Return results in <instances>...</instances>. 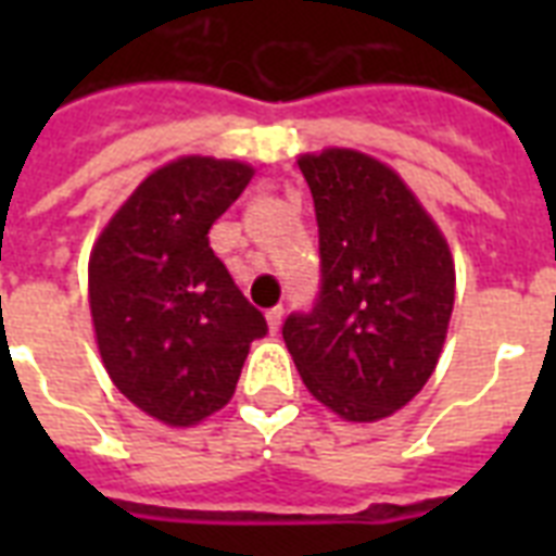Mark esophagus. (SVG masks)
<instances>
[{
    "instance_id": "esophagus-1",
    "label": "esophagus",
    "mask_w": 556,
    "mask_h": 556,
    "mask_svg": "<svg viewBox=\"0 0 556 556\" xmlns=\"http://www.w3.org/2000/svg\"><path fill=\"white\" fill-rule=\"evenodd\" d=\"M282 317H286V312H282V305H277V308H270V312L265 314V320H268V331H270V334H277L279 326H282Z\"/></svg>"
}]
</instances>
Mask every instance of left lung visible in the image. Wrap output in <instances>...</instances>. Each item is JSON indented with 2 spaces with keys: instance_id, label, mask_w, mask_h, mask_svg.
<instances>
[{
  "instance_id": "obj_1",
  "label": "left lung",
  "mask_w": 556,
  "mask_h": 556,
  "mask_svg": "<svg viewBox=\"0 0 556 556\" xmlns=\"http://www.w3.org/2000/svg\"><path fill=\"white\" fill-rule=\"evenodd\" d=\"M320 227V300L282 340L300 378L343 421L404 409L439 364L456 300L450 244L406 181L366 152L296 159Z\"/></svg>"
}]
</instances>
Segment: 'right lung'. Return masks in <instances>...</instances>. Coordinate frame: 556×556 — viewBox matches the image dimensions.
I'll return each mask as SVG.
<instances>
[{"instance_id":"obj_1","label":"right lung","mask_w":556,"mask_h":556,"mask_svg":"<svg viewBox=\"0 0 556 556\" xmlns=\"http://www.w3.org/2000/svg\"><path fill=\"white\" fill-rule=\"evenodd\" d=\"M251 178L244 161L181 155L135 187L91 248L100 361L141 413L167 427L218 413L251 343L268 331L207 239Z\"/></svg>"}]
</instances>
